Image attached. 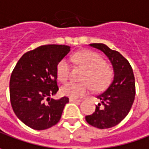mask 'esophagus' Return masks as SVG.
I'll list each match as a JSON object with an SVG mask.
<instances>
[{
    "label": "esophagus",
    "instance_id": "1",
    "mask_svg": "<svg viewBox=\"0 0 149 149\" xmlns=\"http://www.w3.org/2000/svg\"><path fill=\"white\" fill-rule=\"evenodd\" d=\"M69 101L72 102H81V99H77V98H73V97H70Z\"/></svg>",
    "mask_w": 149,
    "mask_h": 149
}]
</instances>
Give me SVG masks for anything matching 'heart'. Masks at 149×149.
I'll return each mask as SVG.
<instances>
[{
  "label": "heart",
  "instance_id": "heart-1",
  "mask_svg": "<svg viewBox=\"0 0 149 149\" xmlns=\"http://www.w3.org/2000/svg\"><path fill=\"white\" fill-rule=\"evenodd\" d=\"M71 60L87 70L84 75V83L70 81L61 87L64 96L79 98L87 95L92 87L94 91L100 92L106 89L113 79V71L106 65V61L100 55L93 52L83 51L71 56ZM71 74V65L68 59L63 58L56 66L57 78L61 81H67Z\"/></svg>",
  "mask_w": 149,
  "mask_h": 149
}]
</instances>
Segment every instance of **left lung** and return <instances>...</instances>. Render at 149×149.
<instances>
[{
	"label": "left lung",
	"instance_id": "obj_1",
	"mask_svg": "<svg viewBox=\"0 0 149 149\" xmlns=\"http://www.w3.org/2000/svg\"><path fill=\"white\" fill-rule=\"evenodd\" d=\"M90 46L108 57L113 65L114 77L107 89L97 96L100 102L93 114L86 116V121L97 128H110L124 119L133 106L136 93L133 68L123 56L106 45L93 43Z\"/></svg>",
	"mask_w": 149,
	"mask_h": 149
}]
</instances>
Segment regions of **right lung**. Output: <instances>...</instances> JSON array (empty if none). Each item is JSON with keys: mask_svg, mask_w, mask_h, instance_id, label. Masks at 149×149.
<instances>
[{"mask_svg": "<svg viewBox=\"0 0 149 149\" xmlns=\"http://www.w3.org/2000/svg\"><path fill=\"white\" fill-rule=\"evenodd\" d=\"M70 52L64 45H45L26 52L14 68L10 79V104L16 117L35 130L56 125L69 98L55 100L59 90L56 66Z\"/></svg>", "mask_w": 149, "mask_h": 149, "instance_id": "right-lung-1", "label": "right lung"}]
</instances>
